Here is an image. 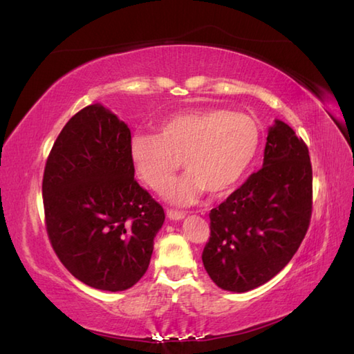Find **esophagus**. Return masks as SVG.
<instances>
[{
  "label": "esophagus",
  "instance_id": "34e87169",
  "mask_svg": "<svg viewBox=\"0 0 354 354\" xmlns=\"http://www.w3.org/2000/svg\"><path fill=\"white\" fill-rule=\"evenodd\" d=\"M167 217L170 220H180V218L185 217V212L176 211V209H167Z\"/></svg>",
  "mask_w": 354,
  "mask_h": 354
}]
</instances>
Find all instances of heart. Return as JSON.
<instances>
[{
	"label": "heart",
	"instance_id": "b5f03b06",
	"mask_svg": "<svg viewBox=\"0 0 354 354\" xmlns=\"http://www.w3.org/2000/svg\"><path fill=\"white\" fill-rule=\"evenodd\" d=\"M259 142V125L249 114L205 109L166 119L157 136H134L129 157L138 178L155 192L170 183L184 160L190 174L171 184L166 196L187 205L203 190H232L257 157Z\"/></svg>",
	"mask_w": 354,
	"mask_h": 354
}]
</instances>
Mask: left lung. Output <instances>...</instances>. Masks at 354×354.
<instances>
[{
  "label": "left lung",
  "mask_w": 354,
  "mask_h": 354,
  "mask_svg": "<svg viewBox=\"0 0 354 354\" xmlns=\"http://www.w3.org/2000/svg\"><path fill=\"white\" fill-rule=\"evenodd\" d=\"M312 216V164L301 137L276 120L264 166L209 212L202 261L221 290L245 292L268 282L297 252Z\"/></svg>",
  "instance_id": "obj_1"
}]
</instances>
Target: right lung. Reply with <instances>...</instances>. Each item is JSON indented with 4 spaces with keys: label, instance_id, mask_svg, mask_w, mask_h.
<instances>
[{
    "label": "right lung",
    "instance_id": "obj_1",
    "mask_svg": "<svg viewBox=\"0 0 354 354\" xmlns=\"http://www.w3.org/2000/svg\"><path fill=\"white\" fill-rule=\"evenodd\" d=\"M131 131L102 105L63 127L45 164L49 243L78 281L102 291L136 285L149 267L164 209L134 179Z\"/></svg>",
    "mask_w": 354,
    "mask_h": 354
}]
</instances>
